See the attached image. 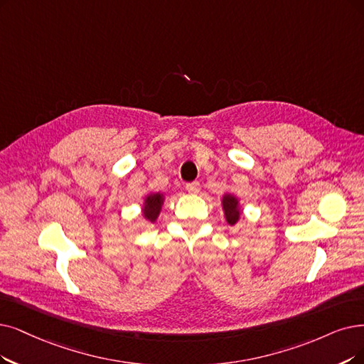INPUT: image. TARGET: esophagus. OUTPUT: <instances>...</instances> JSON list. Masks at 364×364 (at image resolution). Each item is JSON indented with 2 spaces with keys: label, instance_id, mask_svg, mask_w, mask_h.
Returning <instances> with one entry per match:
<instances>
[{
  "label": "esophagus",
  "instance_id": "1",
  "mask_svg": "<svg viewBox=\"0 0 364 364\" xmlns=\"http://www.w3.org/2000/svg\"><path fill=\"white\" fill-rule=\"evenodd\" d=\"M185 188L190 194H197L200 191V183L198 182H191V183H186Z\"/></svg>",
  "mask_w": 364,
  "mask_h": 364
}]
</instances>
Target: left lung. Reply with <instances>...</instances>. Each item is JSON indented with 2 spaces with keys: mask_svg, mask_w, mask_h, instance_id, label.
Listing matches in <instances>:
<instances>
[{
  "mask_svg": "<svg viewBox=\"0 0 364 364\" xmlns=\"http://www.w3.org/2000/svg\"><path fill=\"white\" fill-rule=\"evenodd\" d=\"M223 209L225 220L230 225H236L237 221L240 220V206H239V200L236 196L232 194H224L223 197Z\"/></svg>",
  "mask_w": 364,
  "mask_h": 364,
  "instance_id": "8db88e82",
  "label": "left lung"
}]
</instances>
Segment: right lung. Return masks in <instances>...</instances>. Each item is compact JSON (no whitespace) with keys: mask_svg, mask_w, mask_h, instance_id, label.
I'll return each instance as SVG.
<instances>
[{"mask_svg":"<svg viewBox=\"0 0 364 364\" xmlns=\"http://www.w3.org/2000/svg\"><path fill=\"white\" fill-rule=\"evenodd\" d=\"M164 203V196L161 193H151L144 197L143 201V218L149 223H155L159 216Z\"/></svg>","mask_w":364,"mask_h":364,"instance_id":"obj_1","label":"right lung"}]
</instances>
